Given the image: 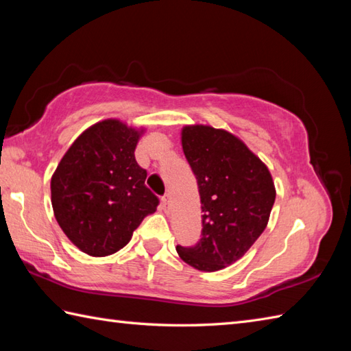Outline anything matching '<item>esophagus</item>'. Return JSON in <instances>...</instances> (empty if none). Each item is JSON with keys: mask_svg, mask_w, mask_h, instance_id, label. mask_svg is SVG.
I'll return each instance as SVG.
<instances>
[{"mask_svg": "<svg viewBox=\"0 0 351 351\" xmlns=\"http://www.w3.org/2000/svg\"><path fill=\"white\" fill-rule=\"evenodd\" d=\"M161 208H162L164 211H166L167 208H169V196H167V195L161 197Z\"/></svg>", "mask_w": 351, "mask_h": 351, "instance_id": "34e87169", "label": "esophagus"}]
</instances>
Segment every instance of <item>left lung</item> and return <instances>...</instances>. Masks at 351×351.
I'll list each match as a JSON object with an SVG mask.
<instances>
[{
	"instance_id": "8db88e82",
	"label": "left lung",
	"mask_w": 351,
	"mask_h": 351,
	"mask_svg": "<svg viewBox=\"0 0 351 351\" xmlns=\"http://www.w3.org/2000/svg\"><path fill=\"white\" fill-rule=\"evenodd\" d=\"M182 151L197 180L202 238L178 245L199 271H219L245 255L268 225L276 199L270 170L235 134L210 125H185Z\"/></svg>"
}]
</instances>
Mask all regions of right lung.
Listing matches in <instances>:
<instances>
[{"instance_id":"right-lung-1","label":"right lung","mask_w":351,"mask_h":351,"mask_svg":"<svg viewBox=\"0 0 351 351\" xmlns=\"http://www.w3.org/2000/svg\"><path fill=\"white\" fill-rule=\"evenodd\" d=\"M146 128L119 119L88 126L73 141L51 178L56 220L73 245L88 256L113 255L130 243L158 197L134 151Z\"/></svg>"}]
</instances>
